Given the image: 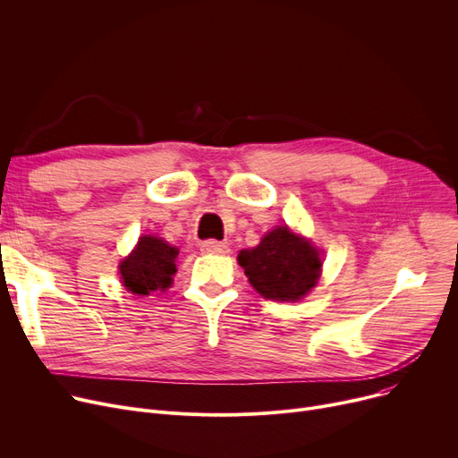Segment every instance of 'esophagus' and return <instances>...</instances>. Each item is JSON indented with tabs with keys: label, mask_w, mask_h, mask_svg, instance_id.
<instances>
[{
	"label": "esophagus",
	"mask_w": 458,
	"mask_h": 458,
	"mask_svg": "<svg viewBox=\"0 0 458 458\" xmlns=\"http://www.w3.org/2000/svg\"><path fill=\"white\" fill-rule=\"evenodd\" d=\"M200 250L206 254H226L228 245H225L223 242H216V239H208V242L200 243Z\"/></svg>",
	"instance_id": "obj_1"
}]
</instances>
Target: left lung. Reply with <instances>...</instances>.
<instances>
[{
    "label": "left lung",
    "mask_w": 458,
    "mask_h": 458,
    "mask_svg": "<svg viewBox=\"0 0 458 458\" xmlns=\"http://www.w3.org/2000/svg\"><path fill=\"white\" fill-rule=\"evenodd\" d=\"M237 261L258 293L282 302L304 297L318 284L323 266L318 249L287 226L263 235L256 249L239 252Z\"/></svg>",
    "instance_id": "1"
}]
</instances>
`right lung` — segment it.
<instances>
[{
	"mask_svg": "<svg viewBox=\"0 0 458 458\" xmlns=\"http://www.w3.org/2000/svg\"><path fill=\"white\" fill-rule=\"evenodd\" d=\"M178 249L154 235L139 239L135 250L120 263V275L126 290L135 295H150L156 290H166L176 273Z\"/></svg>",
	"mask_w": 458,
	"mask_h": 458,
	"instance_id": "obj_1",
	"label": "right lung"
}]
</instances>
